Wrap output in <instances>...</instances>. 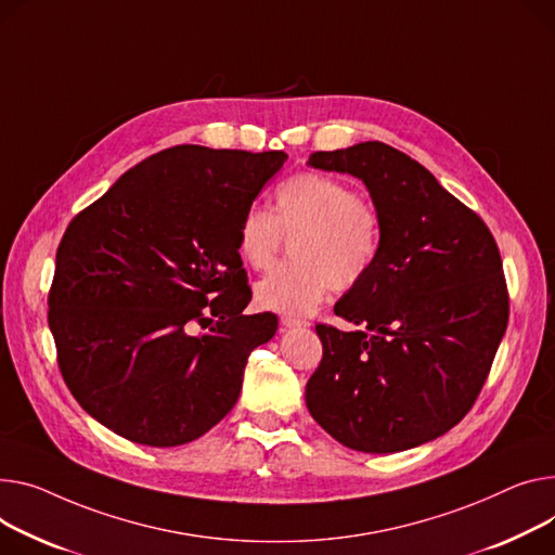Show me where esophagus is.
<instances>
[{"label":"esophagus","mask_w":555,"mask_h":555,"mask_svg":"<svg viewBox=\"0 0 555 555\" xmlns=\"http://www.w3.org/2000/svg\"><path fill=\"white\" fill-rule=\"evenodd\" d=\"M306 325H310V321H306V319H301V317H292V314H283V317H281V327H283V330H289V327H306Z\"/></svg>","instance_id":"1"}]
</instances>
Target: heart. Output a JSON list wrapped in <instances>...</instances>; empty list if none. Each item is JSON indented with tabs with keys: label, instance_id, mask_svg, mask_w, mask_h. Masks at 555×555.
Masks as SVG:
<instances>
[{
	"label": "heart",
	"instance_id": "heart-1",
	"mask_svg": "<svg viewBox=\"0 0 555 555\" xmlns=\"http://www.w3.org/2000/svg\"><path fill=\"white\" fill-rule=\"evenodd\" d=\"M294 238L292 263L256 285L266 310L304 314L317 308L330 287H357L377 266L384 223L371 198L354 194L348 182L317 171L283 180L274 192L272 214L249 207L236 234V249L251 270H270Z\"/></svg>",
	"mask_w": 555,
	"mask_h": 555
}]
</instances>
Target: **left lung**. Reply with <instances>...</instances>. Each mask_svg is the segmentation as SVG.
I'll return each instance as SVG.
<instances>
[{"mask_svg": "<svg viewBox=\"0 0 555 555\" xmlns=\"http://www.w3.org/2000/svg\"><path fill=\"white\" fill-rule=\"evenodd\" d=\"M308 165L365 182L384 223L377 266L335 306L361 325L319 323L310 415L344 447L399 453L444 435L482 390L508 323L502 258L487 223L411 156L379 140Z\"/></svg>", "mask_w": 555, "mask_h": 555, "instance_id": "obj_1", "label": "left lung"}]
</instances>
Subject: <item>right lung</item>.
<instances>
[{
  "instance_id": "add662e5",
  "label": "right lung",
  "mask_w": 555,
  "mask_h": 555,
  "mask_svg": "<svg viewBox=\"0 0 555 555\" xmlns=\"http://www.w3.org/2000/svg\"><path fill=\"white\" fill-rule=\"evenodd\" d=\"M285 160L171 146L70 220L49 327L70 395L102 426L167 449L234 409L247 357L279 327L272 312L243 314L238 223Z\"/></svg>"
}]
</instances>
